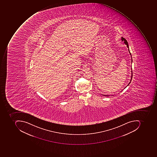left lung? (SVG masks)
Masks as SVG:
<instances>
[{
  "mask_svg": "<svg viewBox=\"0 0 157 157\" xmlns=\"http://www.w3.org/2000/svg\"><path fill=\"white\" fill-rule=\"evenodd\" d=\"M121 40H122V41H124V43L125 44V45H127V48H129V46H128V42H127V40H125V39H124V38H123V37H122V38H121ZM128 50H129V52H130L129 49H128ZM130 54L131 55L130 52ZM132 79V75L131 79L130 82H131ZM130 82H129V83L128 84V85H129V84L130 83ZM128 85H127V86H128ZM102 95L104 96H109V95Z\"/></svg>",
  "mask_w": 157,
  "mask_h": 157,
  "instance_id": "left-lung-1",
  "label": "left lung"
}]
</instances>
